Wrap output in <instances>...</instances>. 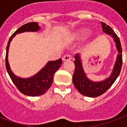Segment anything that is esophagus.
Wrapping results in <instances>:
<instances>
[{"label":"esophagus","instance_id":"34e87169","mask_svg":"<svg viewBox=\"0 0 127 127\" xmlns=\"http://www.w3.org/2000/svg\"><path fill=\"white\" fill-rule=\"evenodd\" d=\"M72 60V57H70V55H64V57H62L63 62H66V61H70Z\"/></svg>","mask_w":127,"mask_h":127}]
</instances>
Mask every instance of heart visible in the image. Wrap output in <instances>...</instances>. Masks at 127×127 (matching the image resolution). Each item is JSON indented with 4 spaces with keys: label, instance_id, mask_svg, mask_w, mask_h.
<instances>
[{
    "label": "heart",
    "instance_id": "obj_1",
    "mask_svg": "<svg viewBox=\"0 0 127 127\" xmlns=\"http://www.w3.org/2000/svg\"><path fill=\"white\" fill-rule=\"evenodd\" d=\"M88 34H89V30L86 28L78 30L74 32H73L70 38L72 40H80L83 39Z\"/></svg>",
    "mask_w": 127,
    "mask_h": 127
}]
</instances>
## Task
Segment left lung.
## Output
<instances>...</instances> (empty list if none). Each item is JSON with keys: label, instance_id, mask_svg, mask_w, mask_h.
I'll return each mask as SVG.
<instances>
[{"label": "left lung", "instance_id": "obj_1", "mask_svg": "<svg viewBox=\"0 0 127 127\" xmlns=\"http://www.w3.org/2000/svg\"><path fill=\"white\" fill-rule=\"evenodd\" d=\"M101 24L103 32L110 36L114 40L118 55L110 76L101 81H93L88 78L83 67L81 57L78 54L75 55V70L72 77L73 84L79 93L89 97H96L102 95L110 87L120 74L123 64L122 47L119 38L109 26L103 22H101Z\"/></svg>", "mask_w": 127, "mask_h": 127}]
</instances>
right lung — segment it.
I'll use <instances>...</instances> for the list:
<instances>
[{"label": "right lung", "mask_w": 127, "mask_h": 127, "mask_svg": "<svg viewBox=\"0 0 127 127\" xmlns=\"http://www.w3.org/2000/svg\"><path fill=\"white\" fill-rule=\"evenodd\" d=\"M40 30V27L36 22H30L22 26L11 36L6 47L5 63L9 76L21 93L32 97L43 95L51 87L53 82V78L54 77L55 73L61 66L62 60L59 59L56 61H50L34 76L29 78H21L16 76L11 70L8 60V53L10 43L16 34L26 32H36L39 31Z\"/></svg>", "instance_id": "add662e5"}]
</instances>
